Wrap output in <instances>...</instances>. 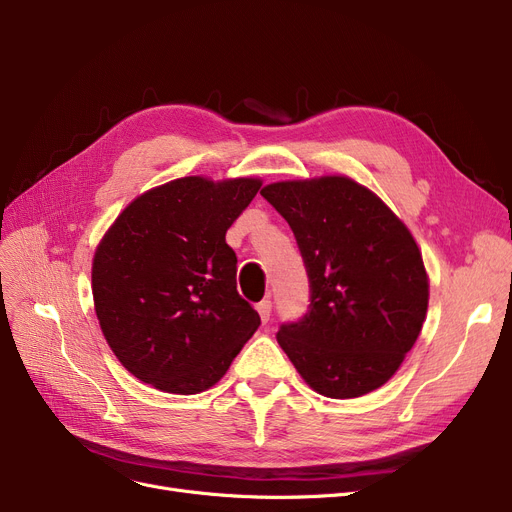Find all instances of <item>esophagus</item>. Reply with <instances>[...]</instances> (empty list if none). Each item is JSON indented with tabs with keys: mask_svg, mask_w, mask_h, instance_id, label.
Here are the masks:
<instances>
[{
	"mask_svg": "<svg viewBox=\"0 0 512 512\" xmlns=\"http://www.w3.org/2000/svg\"><path fill=\"white\" fill-rule=\"evenodd\" d=\"M272 307H274V303H272L270 299H263V301L257 305V311H259V317H261L263 324H267V321H270V317H272Z\"/></svg>",
	"mask_w": 512,
	"mask_h": 512,
	"instance_id": "esophagus-1",
	"label": "esophagus"
}]
</instances>
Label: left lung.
<instances>
[{"label":"left lung","mask_w":512,"mask_h":512,"mask_svg":"<svg viewBox=\"0 0 512 512\" xmlns=\"http://www.w3.org/2000/svg\"><path fill=\"white\" fill-rule=\"evenodd\" d=\"M261 197L288 222L309 278V307L276 338L303 380L330 398L384 386L411 351L429 284L407 226L344 176L274 182Z\"/></svg>","instance_id":"obj_1"}]
</instances>
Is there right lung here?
<instances>
[{
    "mask_svg": "<svg viewBox=\"0 0 512 512\" xmlns=\"http://www.w3.org/2000/svg\"><path fill=\"white\" fill-rule=\"evenodd\" d=\"M259 188L255 178H178L134 199L103 236L93 259L95 313L134 378L172 394L203 392L259 328L226 245Z\"/></svg>",
    "mask_w": 512,
    "mask_h": 512,
    "instance_id": "right-lung-1",
    "label": "right lung"
}]
</instances>
